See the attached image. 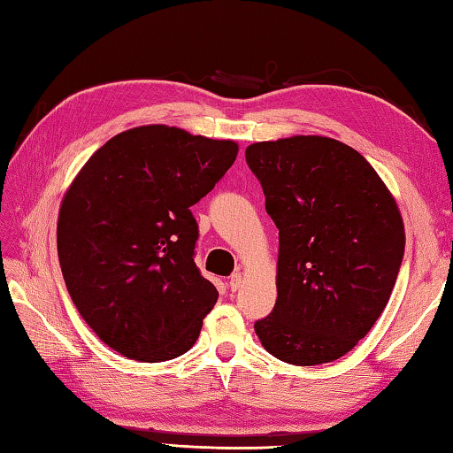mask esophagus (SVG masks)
<instances>
[{"mask_svg": "<svg viewBox=\"0 0 453 453\" xmlns=\"http://www.w3.org/2000/svg\"><path fill=\"white\" fill-rule=\"evenodd\" d=\"M241 286H242V274H241V272H236V274L230 276L228 288H230V292H236V289L241 288Z\"/></svg>", "mask_w": 453, "mask_h": 453, "instance_id": "34e87169", "label": "esophagus"}]
</instances>
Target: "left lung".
<instances>
[{
    "mask_svg": "<svg viewBox=\"0 0 453 453\" xmlns=\"http://www.w3.org/2000/svg\"><path fill=\"white\" fill-rule=\"evenodd\" d=\"M280 230L276 305L254 323L276 359L313 366L347 355L385 310L404 256V223L359 151L326 135L246 148Z\"/></svg>",
    "mask_w": 453,
    "mask_h": 453,
    "instance_id": "8db88e82",
    "label": "left lung"
}]
</instances>
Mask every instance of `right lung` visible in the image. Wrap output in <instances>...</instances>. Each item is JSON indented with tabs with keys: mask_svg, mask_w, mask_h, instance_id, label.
<instances>
[{
	"mask_svg": "<svg viewBox=\"0 0 453 453\" xmlns=\"http://www.w3.org/2000/svg\"><path fill=\"white\" fill-rule=\"evenodd\" d=\"M238 143L150 124L90 156L58 209L57 250L76 310L127 359L189 351L219 292L195 266L191 207L234 164Z\"/></svg>",
	"mask_w": 453,
	"mask_h": 453,
	"instance_id": "obj_1",
	"label": "right lung"
}]
</instances>
